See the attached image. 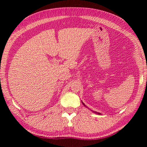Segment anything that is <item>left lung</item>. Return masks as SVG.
I'll list each match as a JSON object with an SVG mask.
<instances>
[{"instance_id": "1", "label": "left lung", "mask_w": 147, "mask_h": 147, "mask_svg": "<svg viewBox=\"0 0 147 147\" xmlns=\"http://www.w3.org/2000/svg\"><path fill=\"white\" fill-rule=\"evenodd\" d=\"M82 103H83V102H82ZM83 104H84V106H86V105H85V104H84V103H83ZM95 113H98V114H100V113H96V112H95Z\"/></svg>"}]
</instances>
